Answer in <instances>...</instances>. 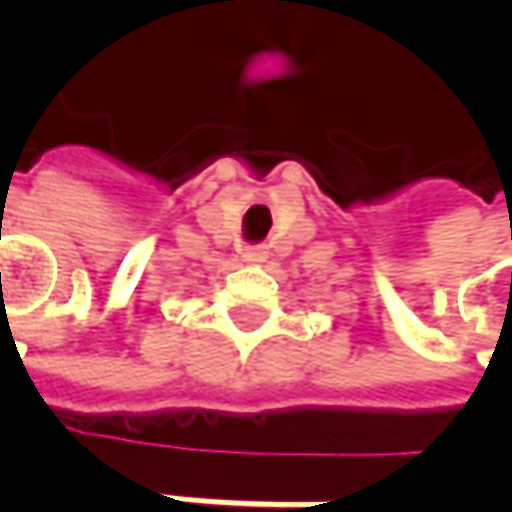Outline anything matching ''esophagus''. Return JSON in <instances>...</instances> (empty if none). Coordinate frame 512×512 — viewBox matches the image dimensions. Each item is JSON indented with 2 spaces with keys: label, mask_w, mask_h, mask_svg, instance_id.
<instances>
[{
  "label": "esophagus",
  "mask_w": 512,
  "mask_h": 512,
  "mask_svg": "<svg viewBox=\"0 0 512 512\" xmlns=\"http://www.w3.org/2000/svg\"><path fill=\"white\" fill-rule=\"evenodd\" d=\"M265 247L262 245H250V247H245V253H242V259H245V262H262V259H265Z\"/></svg>",
  "instance_id": "1"
}]
</instances>
